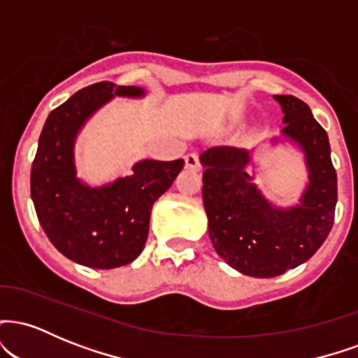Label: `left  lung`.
Returning <instances> with one entry per match:
<instances>
[{"label":"left lung","instance_id":"1","mask_svg":"<svg viewBox=\"0 0 358 358\" xmlns=\"http://www.w3.org/2000/svg\"><path fill=\"white\" fill-rule=\"evenodd\" d=\"M116 96L143 97L145 90L97 82L53 109L40 134L30 175L31 200L48 239L65 257L97 269L121 268L141 254L151 207L182 170L178 159H143L104 187H89L77 178V134Z\"/></svg>","mask_w":358,"mask_h":358}]
</instances>
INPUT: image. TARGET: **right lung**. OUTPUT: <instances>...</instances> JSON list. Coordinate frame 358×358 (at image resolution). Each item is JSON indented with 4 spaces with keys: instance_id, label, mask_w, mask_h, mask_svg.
Masks as SVG:
<instances>
[{
    "instance_id": "add662e5",
    "label": "right lung",
    "mask_w": 358,
    "mask_h": 358,
    "mask_svg": "<svg viewBox=\"0 0 358 358\" xmlns=\"http://www.w3.org/2000/svg\"><path fill=\"white\" fill-rule=\"evenodd\" d=\"M278 101L285 113L282 136L301 146L310 170V185L296 207L282 210L262 196L244 170L250 159L244 148L220 145L200 156L213 248L229 266L254 278H274L303 264L335 220L336 171L327 131L303 101L293 96Z\"/></svg>"
}]
</instances>
